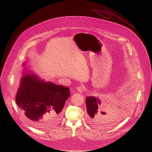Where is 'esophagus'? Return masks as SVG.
Instances as JSON below:
<instances>
[{"mask_svg": "<svg viewBox=\"0 0 152 152\" xmlns=\"http://www.w3.org/2000/svg\"><path fill=\"white\" fill-rule=\"evenodd\" d=\"M77 90L79 93H83L84 92V88L82 87H78L77 88Z\"/></svg>", "mask_w": 152, "mask_h": 152, "instance_id": "34e87169", "label": "esophagus"}]
</instances>
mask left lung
Segmentation results:
<instances>
[{
  "label": "left lung",
  "instance_id": "1",
  "mask_svg": "<svg viewBox=\"0 0 152 152\" xmlns=\"http://www.w3.org/2000/svg\"><path fill=\"white\" fill-rule=\"evenodd\" d=\"M86 104L88 113L87 120L94 127L102 126L107 124L111 119L110 118H113V117H109L107 115L105 111L106 109L103 110L104 107L102 106L101 100L98 97L88 96L86 99ZM118 108H120L118 107Z\"/></svg>",
  "mask_w": 152,
  "mask_h": 152
}]
</instances>
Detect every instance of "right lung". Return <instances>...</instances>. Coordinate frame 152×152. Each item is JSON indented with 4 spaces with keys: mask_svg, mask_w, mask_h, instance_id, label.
Returning <instances> with one entry per match:
<instances>
[{
    "mask_svg": "<svg viewBox=\"0 0 152 152\" xmlns=\"http://www.w3.org/2000/svg\"><path fill=\"white\" fill-rule=\"evenodd\" d=\"M25 61L22 66H26ZM70 96L69 88L45 81L25 67L15 101L26 120L36 128L51 127L60 120L61 112Z\"/></svg>",
    "mask_w": 152,
    "mask_h": 152,
    "instance_id": "add662e5",
    "label": "right lung"
}]
</instances>
